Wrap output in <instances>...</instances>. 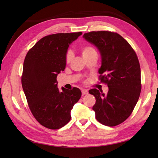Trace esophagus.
Here are the masks:
<instances>
[{
  "label": "esophagus",
  "instance_id": "esophagus-1",
  "mask_svg": "<svg viewBox=\"0 0 158 158\" xmlns=\"http://www.w3.org/2000/svg\"><path fill=\"white\" fill-rule=\"evenodd\" d=\"M81 92H82L83 95H86V94H88V90L85 89H83L81 90Z\"/></svg>",
  "mask_w": 158,
  "mask_h": 158
}]
</instances>
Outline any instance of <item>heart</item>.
I'll use <instances>...</instances> for the list:
<instances>
[{
    "label": "heart",
    "mask_w": 158,
    "mask_h": 158,
    "mask_svg": "<svg viewBox=\"0 0 158 158\" xmlns=\"http://www.w3.org/2000/svg\"><path fill=\"white\" fill-rule=\"evenodd\" d=\"M96 53V50L94 49V48H92V46L85 45V46H83L81 48V53L83 55V57L84 58ZM72 58H73L72 53L70 52H68L66 53V62L67 63H69L70 61H71Z\"/></svg>",
    "instance_id": "b5f03b06"
}]
</instances>
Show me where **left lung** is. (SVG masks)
I'll use <instances>...</instances> for the list:
<instances>
[{
	"mask_svg": "<svg viewBox=\"0 0 158 158\" xmlns=\"http://www.w3.org/2000/svg\"><path fill=\"white\" fill-rule=\"evenodd\" d=\"M83 37L99 51L100 79L109 88L106 94L96 88L89 90L96 98L92 107L96 118L107 126L119 125L131 115L139 98L141 84L139 59L129 43L117 33L93 31L85 33Z\"/></svg>",
	"mask_w": 158,
	"mask_h": 158,
	"instance_id": "obj_1",
	"label": "left lung"
}]
</instances>
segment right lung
Here are the masks:
<instances>
[{"label":"right lung","instance_id":"1","mask_svg":"<svg viewBox=\"0 0 158 158\" xmlns=\"http://www.w3.org/2000/svg\"><path fill=\"white\" fill-rule=\"evenodd\" d=\"M81 32L58 33L40 39L23 62L22 85L33 116L48 128L57 130L68 123L70 111L81 96L79 88H57V76L66 68L68 48Z\"/></svg>","mask_w":158,"mask_h":158}]
</instances>
